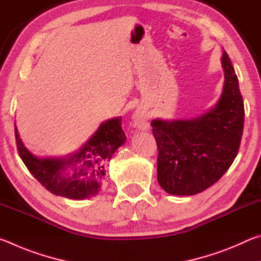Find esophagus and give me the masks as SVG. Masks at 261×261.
I'll use <instances>...</instances> for the list:
<instances>
[{
    "mask_svg": "<svg viewBox=\"0 0 261 261\" xmlns=\"http://www.w3.org/2000/svg\"><path fill=\"white\" fill-rule=\"evenodd\" d=\"M134 122L135 125L139 129H147V115L146 112L144 109H139L137 110L136 114L134 115Z\"/></svg>",
    "mask_w": 261,
    "mask_h": 261,
    "instance_id": "esophagus-1",
    "label": "esophagus"
}]
</instances>
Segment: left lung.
Listing matches in <instances>:
<instances>
[{
	"mask_svg": "<svg viewBox=\"0 0 261 261\" xmlns=\"http://www.w3.org/2000/svg\"><path fill=\"white\" fill-rule=\"evenodd\" d=\"M218 102L190 120L152 121L158 145V182L175 196H193L218 182L235 160L244 126V103L226 51Z\"/></svg>",
	"mask_w": 261,
	"mask_h": 261,
	"instance_id": "8db88e82",
	"label": "left lung"
}]
</instances>
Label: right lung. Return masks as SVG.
Masks as SVG:
<instances>
[{
	"instance_id": "add662e5",
	"label": "right lung",
	"mask_w": 261,
	"mask_h": 261,
	"mask_svg": "<svg viewBox=\"0 0 261 261\" xmlns=\"http://www.w3.org/2000/svg\"><path fill=\"white\" fill-rule=\"evenodd\" d=\"M15 135L19 156L30 173L49 192L78 200L99 193L108 162L126 140L122 117L101 123L77 152L64 158H37L24 146L16 124Z\"/></svg>"
}]
</instances>
